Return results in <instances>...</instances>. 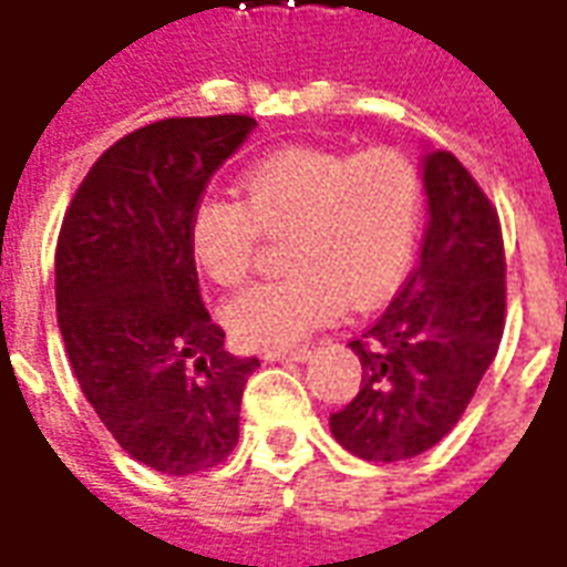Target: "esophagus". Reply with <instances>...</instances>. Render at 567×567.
<instances>
[{
    "mask_svg": "<svg viewBox=\"0 0 567 567\" xmlns=\"http://www.w3.org/2000/svg\"><path fill=\"white\" fill-rule=\"evenodd\" d=\"M264 358L267 361H303V358H309V349L307 346H297V349H267Z\"/></svg>",
    "mask_w": 567,
    "mask_h": 567,
    "instance_id": "34e87169",
    "label": "esophagus"
}]
</instances>
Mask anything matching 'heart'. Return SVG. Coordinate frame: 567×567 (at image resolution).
I'll use <instances>...</instances> for the list:
<instances>
[{
  "label": "heart",
  "mask_w": 567,
  "mask_h": 567,
  "mask_svg": "<svg viewBox=\"0 0 567 567\" xmlns=\"http://www.w3.org/2000/svg\"><path fill=\"white\" fill-rule=\"evenodd\" d=\"M243 199L203 197L187 243L212 282H246L264 234H288L291 276L236 295L227 328L248 346L303 340L343 309L380 300L413 258L422 212L416 163L394 148L270 151L239 175Z\"/></svg>",
  "instance_id": "heart-1"
}]
</instances>
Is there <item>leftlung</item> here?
I'll use <instances>...</instances> for the list:
<instances>
[{
  "label": "left lung",
  "instance_id": "1",
  "mask_svg": "<svg viewBox=\"0 0 567 567\" xmlns=\"http://www.w3.org/2000/svg\"><path fill=\"white\" fill-rule=\"evenodd\" d=\"M422 260L352 340L361 389L331 413L333 437L368 462H404L450 434L495 361L507 260L495 203L452 151L425 157Z\"/></svg>",
  "mask_w": 567,
  "mask_h": 567
}]
</instances>
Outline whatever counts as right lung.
Wrapping results in <instances>:
<instances>
[{
	"label": "right lung",
	"mask_w": 567,
	"mask_h": 567,
	"mask_svg": "<svg viewBox=\"0 0 567 567\" xmlns=\"http://www.w3.org/2000/svg\"><path fill=\"white\" fill-rule=\"evenodd\" d=\"M248 115L163 117L93 163L56 236V324L87 404L136 462L209 471L239 440L258 358L224 349L187 243L206 185Z\"/></svg>",
	"instance_id": "right-lung-1"
}]
</instances>
